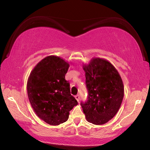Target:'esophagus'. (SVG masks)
<instances>
[{"label": "esophagus", "instance_id": "obj_1", "mask_svg": "<svg viewBox=\"0 0 150 150\" xmlns=\"http://www.w3.org/2000/svg\"><path fill=\"white\" fill-rule=\"evenodd\" d=\"M75 98H76V100H77L78 101V102H79V99H80L79 95H76V96H75Z\"/></svg>", "mask_w": 150, "mask_h": 150}]
</instances>
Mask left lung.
I'll return each instance as SVG.
<instances>
[{
	"label": "left lung",
	"instance_id": "left-lung-1",
	"mask_svg": "<svg viewBox=\"0 0 150 150\" xmlns=\"http://www.w3.org/2000/svg\"><path fill=\"white\" fill-rule=\"evenodd\" d=\"M83 68L88 96L81 107L88 122L102 125L120 108L124 95L122 79L115 66L103 58L93 57Z\"/></svg>",
	"mask_w": 150,
	"mask_h": 150
}]
</instances>
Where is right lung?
Segmentation results:
<instances>
[{
	"mask_svg": "<svg viewBox=\"0 0 150 150\" xmlns=\"http://www.w3.org/2000/svg\"><path fill=\"white\" fill-rule=\"evenodd\" d=\"M69 67V63L63 58L49 55L38 63L28 79L30 105L36 115L50 125L67 121L70 110L78 105L65 79Z\"/></svg>",
	"mask_w": 150,
	"mask_h": 150,
	"instance_id": "right-lung-1",
	"label": "right lung"
}]
</instances>
